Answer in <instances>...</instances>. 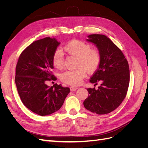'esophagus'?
<instances>
[{"mask_svg":"<svg viewBox=\"0 0 148 148\" xmlns=\"http://www.w3.org/2000/svg\"><path fill=\"white\" fill-rule=\"evenodd\" d=\"M70 91H75L78 88H77V87H76V86H70Z\"/></svg>","mask_w":148,"mask_h":148,"instance_id":"esophagus-1","label":"esophagus"}]
</instances>
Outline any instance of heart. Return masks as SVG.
Returning <instances> with one entry per match:
<instances>
[{
  "label": "heart",
  "mask_w": 148,
  "mask_h": 148,
  "mask_svg": "<svg viewBox=\"0 0 148 148\" xmlns=\"http://www.w3.org/2000/svg\"><path fill=\"white\" fill-rule=\"evenodd\" d=\"M64 51L70 56L77 58V67L74 70L66 71L60 75V79L65 83L78 85L85 77V71L92 73L99 67L101 54L97 48L91 47L90 44L79 40L74 39L63 47ZM52 64L56 69H62L64 64L63 53L57 50L52 56Z\"/></svg>",
  "instance_id": "b5f03b06"
}]
</instances>
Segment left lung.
<instances>
[{
    "mask_svg": "<svg viewBox=\"0 0 148 148\" xmlns=\"http://www.w3.org/2000/svg\"><path fill=\"white\" fill-rule=\"evenodd\" d=\"M88 37L87 41L95 44L101 54L100 65L89 82L101 84L97 89H87L89 96L83 104L93 113L109 114L126 97L130 83L128 63L120 49L106 36L95 34Z\"/></svg>",
    "mask_w": 148,
    "mask_h": 148,
    "instance_id": "obj_1",
    "label": "left lung"
}]
</instances>
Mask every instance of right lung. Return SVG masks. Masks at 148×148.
<instances>
[{"instance_id": "add662e5", "label": "right lung", "mask_w": 148, "mask_h": 148, "mask_svg": "<svg viewBox=\"0 0 148 148\" xmlns=\"http://www.w3.org/2000/svg\"><path fill=\"white\" fill-rule=\"evenodd\" d=\"M59 44L51 38L36 41L21 52L16 66L15 82L22 102L41 116L59 110L70 91L61 84H46L56 79L52 72V56Z\"/></svg>"}]
</instances>
